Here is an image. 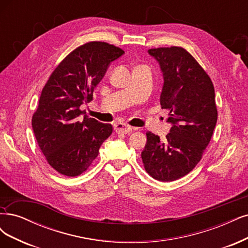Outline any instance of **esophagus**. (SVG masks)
<instances>
[{
	"instance_id": "1",
	"label": "esophagus",
	"mask_w": 248,
	"mask_h": 248,
	"mask_svg": "<svg viewBox=\"0 0 248 248\" xmlns=\"http://www.w3.org/2000/svg\"><path fill=\"white\" fill-rule=\"evenodd\" d=\"M114 129H115V131L117 133L126 134V133L131 131V127L129 125L125 124V123H116L114 125Z\"/></svg>"
}]
</instances>
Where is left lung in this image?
<instances>
[{
    "instance_id": "1",
    "label": "left lung",
    "mask_w": 248,
    "mask_h": 248,
    "mask_svg": "<svg viewBox=\"0 0 248 248\" xmlns=\"http://www.w3.org/2000/svg\"><path fill=\"white\" fill-rule=\"evenodd\" d=\"M163 74L160 104L169 110L170 133L164 140L148 131L141 159L147 172L160 182L186 175L199 163L217 121L215 87L206 72L182 47L150 49Z\"/></svg>"
}]
</instances>
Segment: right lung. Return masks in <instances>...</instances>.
<instances>
[{"label":"right lung","instance_id":"right-lung-1","mask_svg":"<svg viewBox=\"0 0 248 248\" xmlns=\"http://www.w3.org/2000/svg\"><path fill=\"white\" fill-rule=\"evenodd\" d=\"M123 54L106 42L86 43L56 66L43 88L31 126L49 165L61 174L73 177L86 171L112 134L110 124L87 116L79 121L80 107L92 100L110 62Z\"/></svg>","mask_w":248,"mask_h":248}]
</instances>
